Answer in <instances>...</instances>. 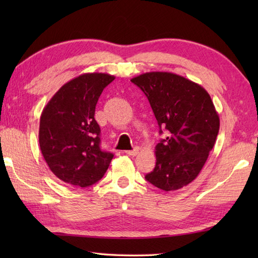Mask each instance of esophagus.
I'll return each mask as SVG.
<instances>
[{"label": "esophagus", "mask_w": 258, "mask_h": 258, "mask_svg": "<svg viewBox=\"0 0 258 258\" xmlns=\"http://www.w3.org/2000/svg\"><path fill=\"white\" fill-rule=\"evenodd\" d=\"M139 151H140L139 147H135L134 150H131V151H125V153H126V154H127V155H130V156H135V155H138Z\"/></svg>", "instance_id": "1"}]
</instances>
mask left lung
<instances>
[{
	"instance_id": "1",
	"label": "left lung",
	"mask_w": 258,
	"mask_h": 258,
	"mask_svg": "<svg viewBox=\"0 0 258 258\" xmlns=\"http://www.w3.org/2000/svg\"><path fill=\"white\" fill-rule=\"evenodd\" d=\"M143 91L160 126L168 136L155 147L156 165L147 182L176 190L197 177L220 131V117L205 89L183 76L150 72L131 80Z\"/></svg>"
}]
</instances>
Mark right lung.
<instances>
[{
  "mask_svg": "<svg viewBox=\"0 0 258 258\" xmlns=\"http://www.w3.org/2000/svg\"><path fill=\"white\" fill-rule=\"evenodd\" d=\"M114 79L105 73L82 74L64 84L43 109L40 149L52 173L64 183L87 187L107 171L114 155L101 149L94 115L98 97Z\"/></svg>",
  "mask_w": 258,
  "mask_h": 258,
  "instance_id": "add662e5",
  "label": "right lung"
}]
</instances>
